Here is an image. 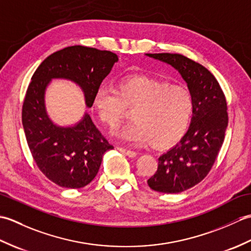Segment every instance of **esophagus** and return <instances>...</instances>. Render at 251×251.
<instances>
[{
    "label": "esophagus",
    "instance_id": "1",
    "mask_svg": "<svg viewBox=\"0 0 251 251\" xmlns=\"http://www.w3.org/2000/svg\"><path fill=\"white\" fill-rule=\"evenodd\" d=\"M117 150L122 152L123 154H125V155H127L128 157H136V155H137L136 152L131 151V150H127V149H124V148H117Z\"/></svg>",
    "mask_w": 251,
    "mask_h": 251
}]
</instances>
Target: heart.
I'll return each mask as SVG.
<instances>
[{"instance_id": "b5f03b06", "label": "heart", "mask_w": 251, "mask_h": 251, "mask_svg": "<svg viewBox=\"0 0 251 251\" xmlns=\"http://www.w3.org/2000/svg\"><path fill=\"white\" fill-rule=\"evenodd\" d=\"M93 104L100 120L111 127L119 124L126 109H134V122L117 135L134 143L151 140L156 148L172 146L185 134L194 108L188 88L145 75L122 77L115 88L101 85Z\"/></svg>"}]
</instances>
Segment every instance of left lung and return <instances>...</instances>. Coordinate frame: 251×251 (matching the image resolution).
Listing matches in <instances>:
<instances>
[{"mask_svg": "<svg viewBox=\"0 0 251 251\" xmlns=\"http://www.w3.org/2000/svg\"><path fill=\"white\" fill-rule=\"evenodd\" d=\"M174 68L186 83L194 102L191 124L181 140L162 154L150 188L174 194L200 183L214 165L227 127L226 101L216 77L200 63L180 54H146Z\"/></svg>", "mask_w": 251, "mask_h": 251, "instance_id": "obj_1", "label": "left lung"}]
</instances>
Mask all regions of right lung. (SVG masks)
I'll list each match as a JSON object with an SVG mask.
<instances>
[{
    "mask_svg": "<svg viewBox=\"0 0 251 251\" xmlns=\"http://www.w3.org/2000/svg\"><path fill=\"white\" fill-rule=\"evenodd\" d=\"M117 61L109 50L69 46L47 57L31 78L23 105L26 142L41 172L62 188L79 189L92 182L103 154L114 148L87 111L73 125L52 122L46 110V89L52 79H67L81 88L86 106L92 108L96 90Z\"/></svg>",
    "mask_w": 251,
    "mask_h": 251,
    "instance_id": "right-lung-1",
    "label": "right lung"
}]
</instances>
